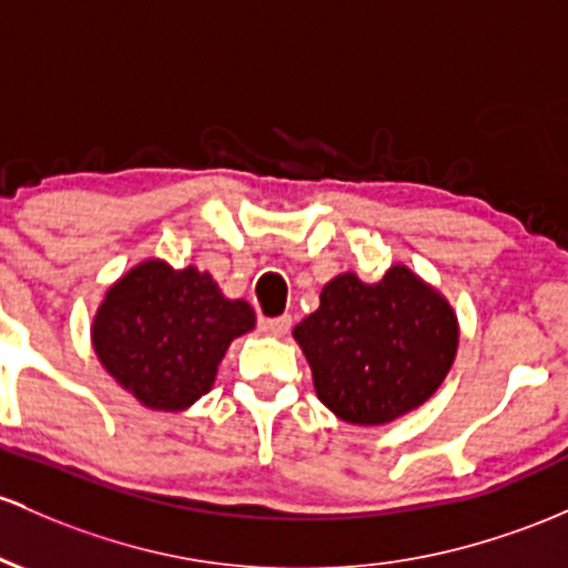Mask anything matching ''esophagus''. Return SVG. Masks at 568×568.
<instances>
[{
	"instance_id": "34e87169",
	"label": "esophagus",
	"mask_w": 568,
	"mask_h": 568,
	"mask_svg": "<svg viewBox=\"0 0 568 568\" xmlns=\"http://www.w3.org/2000/svg\"><path fill=\"white\" fill-rule=\"evenodd\" d=\"M261 328L272 336H285L291 332V315H280V317H264L261 321Z\"/></svg>"
}]
</instances>
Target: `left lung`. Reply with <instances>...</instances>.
I'll use <instances>...</instances> for the list:
<instances>
[{
    "label": "left lung",
    "instance_id": "8db88e82",
    "mask_svg": "<svg viewBox=\"0 0 568 568\" xmlns=\"http://www.w3.org/2000/svg\"><path fill=\"white\" fill-rule=\"evenodd\" d=\"M315 394L339 420L383 426L434 396L458 351V317L439 291L396 264L379 283L336 274L294 328Z\"/></svg>",
    "mask_w": 568,
    "mask_h": 568
}]
</instances>
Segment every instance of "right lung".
<instances>
[{
  "label": "right lung",
  "mask_w": 568,
  "mask_h": 568,
  "mask_svg": "<svg viewBox=\"0 0 568 568\" xmlns=\"http://www.w3.org/2000/svg\"><path fill=\"white\" fill-rule=\"evenodd\" d=\"M253 326L251 304L223 296L213 274L148 258L104 294L91 342L110 377L136 402L180 413L213 388L232 339Z\"/></svg>",
  "instance_id": "obj_1"
}]
</instances>
